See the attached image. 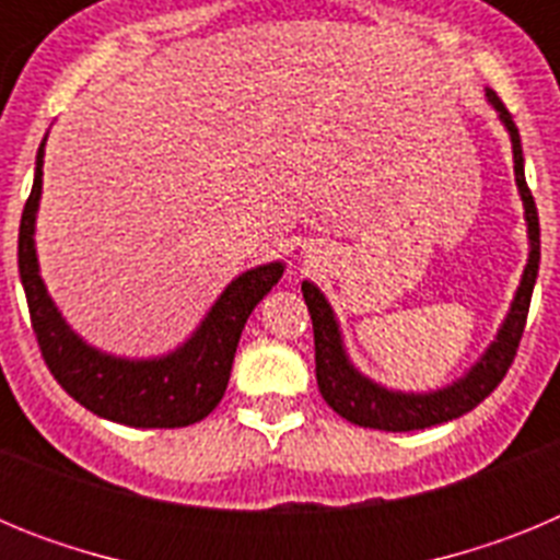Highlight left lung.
<instances>
[{
	"label": "left lung",
	"instance_id": "1",
	"mask_svg": "<svg viewBox=\"0 0 560 560\" xmlns=\"http://www.w3.org/2000/svg\"><path fill=\"white\" fill-rule=\"evenodd\" d=\"M488 101L499 112V120L504 122V128L511 131L513 162H516L513 171H516V185L524 201V219H527V232H530V260H527L522 285H518L511 314L504 319L497 341L485 350V355L474 364L471 373L459 378L457 384H452V387L429 395L389 393V389L378 387L370 378H364L359 370H353V364L345 355L339 325H336L328 300L319 294L314 283H303L305 305H308L311 323H314L316 384H319L325 404L336 415L355 423V427L384 429V432H412V429H429L459 418V415L471 412L477 404H482L502 384L504 373L511 370L513 359H516L518 341H522L524 325H527V311H530L538 260H541V232H538L536 201H533L530 187L524 182L522 140H518L516 122H513L511 112L504 108V103L499 101L497 92H488Z\"/></svg>",
	"mask_w": 560,
	"mask_h": 560
}]
</instances>
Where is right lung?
Listing matches in <instances>:
<instances>
[{
	"label": "right lung",
	"instance_id": "add662e5",
	"mask_svg": "<svg viewBox=\"0 0 560 560\" xmlns=\"http://www.w3.org/2000/svg\"><path fill=\"white\" fill-rule=\"evenodd\" d=\"M44 142L36 179L19 224V275L27 294L30 323L49 373L72 398L101 418L137 429H176L199 423L219 407L230 381L237 339L255 305L283 277V264L257 266L226 285L201 328L165 359L128 361L89 348L72 334L47 296L36 260V210L42 199Z\"/></svg>",
	"mask_w": 560,
	"mask_h": 560
}]
</instances>
